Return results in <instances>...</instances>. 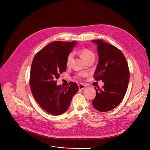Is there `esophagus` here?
Segmentation results:
<instances>
[{
    "label": "esophagus",
    "mask_w": 150,
    "mask_h": 150,
    "mask_svg": "<svg viewBox=\"0 0 150 150\" xmlns=\"http://www.w3.org/2000/svg\"><path fill=\"white\" fill-rule=\"evenodd\" d=\"M78 88H79V89H80L83 90V89H84L86 88V86H85L84 84H80L78 85Z\"/></svg>",
    "instance_id": "esophagus-1"
}]
</instances>
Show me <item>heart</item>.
<instances>
[{"label":"heart","mask_w":150,"mask_h":150,"mask_svg":"<svg viewBox=\"0 0 150 150\" xmlns=\"http://www.w3.org/2000/svg\"><path fill=\"white\" fill-rule=\"evenodd\" d=\"M79 53L81 55V58L85 61H86L88 60L89 59H91V58H94V57H95L94 53L88 49H86V48L81 49V50H79ZM73 57H74V54H73L72 53H70L67 55V58H66V64L67 66H70V63H71V61H72V59L73 58ZM83 75L81 74H78L77 77L78 78H80Z\"/></svg>","instance_id":"obj_1"}]
</instances>
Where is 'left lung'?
<instances>
[{
  "instance_id": "left-lung-1",
  "label": "left lung",
  "mask_w": 150,
  "mask_h": 150,
  "mask_svg": "<svg viewBox=\"0 0 150 150\" xmlns=\"http://www.w3.org/2000/svg\"><path fill=\"white\" fill-rule=\"evenodd\" d=\"M97 45L99 61L93 77L102 80L104 86L96 89L93 106L98 111L108 112L121 103L128 89L129 70L127 59L120 50L101 39L93 40Z\"/></svg>"
}]
</instances>
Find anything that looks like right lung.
<instances>
[{"label": "right lung", "mask_w": 150, "mask_h": 150, "mask_svg": "<svg viewBox=\"0 0 150 150\" xmlns=\"http://www.w3.org/2000/svg\"><path fill=\"white\" fill-rule=\"evenodd\" d=\"M76 42L54 41L39 51L33 58L30 74L33 96L44 111L60 115L69 109L73 96L78 91L76 83L63 88L57 85L60 74L66 70L67 55Z\"/></svg>", "instance_id": "add662e5"}]
</instances>
